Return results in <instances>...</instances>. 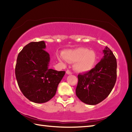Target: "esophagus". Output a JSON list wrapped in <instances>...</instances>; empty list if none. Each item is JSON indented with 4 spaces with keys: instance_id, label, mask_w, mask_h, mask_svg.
Instances as JSON below:
<instances>
[{
    "instance_id": "obj_1",
    "label": "esophagus",
    "mask_w": 132,
    "mask_h": 132,
    "mask_svg": "<svg viewBox=\"0 0 132 132\" xmlns=\"http://www.w3.org/2000/svg\"><path fill=\"white\" fill-rule=\"evenodd\" d=\"M66 74H67V75H70L72 74V73H71L70 70H68L66 71Z\"/></svg>"
}]
</instances>
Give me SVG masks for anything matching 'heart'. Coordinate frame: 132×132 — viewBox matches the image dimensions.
Wrapping results in <instances>:
<instances>
[{
    "instance_id": "obj_1",
    "label": "heart",
    "mask_w": 132,
    "mask_h": 132,
    "mask_svg": "<svg viewBox=\"0 0 132 132\" xmlns=\"http://www.w3.org/2000/svg\"><path fill=\"white\" fill-rule=\"evenodd\" d=\"M63 55L64 57H60V61H63L64 58L69 62H76L74 69L79 72H86L90 70L97 61V55L94 51L85 48L65 51Z\"/></svg>"
}]
</instances>
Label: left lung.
I'll use <instances>...</instances> for the list:
<instances>
[{
    "label": "left lung",
    "instance_id": "left-lung-1",
    "mask_svg": "<svg viewBox=\"0 0 132 132\" xmlns=\"http://www.w3.org/2000/svg\"><path fill=\"white\" fill-rule=\"evenodd\" d=\"M104 56L95 68L78 75L76 94L82 102L94 105L108 97L117 80L116 57L109 48L103 50Z\"/></svg>",
    "mask_w": 132,
    "mask_h": 132
}]
</instances>
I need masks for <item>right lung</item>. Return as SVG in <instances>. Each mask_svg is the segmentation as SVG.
<instances>
[{
	"label": "right lung",
	"instance_id": "right-lung-1",
	"mask_svg": "<svg viewBox=\"0 0 132 132\" xmlns=\"http://www.w3.org/2000/svg\"><path fill=\"white\" fill-rule=\"evenodd\" d=\"M44 41L31 42L19 53L15 68L17 81L22 93L30 101L44 103L52 98L64 71L49 68L50 54Z\"/></svg>",
	"mask_w": 132,
	"mask_h": 132
}]
</instances>
